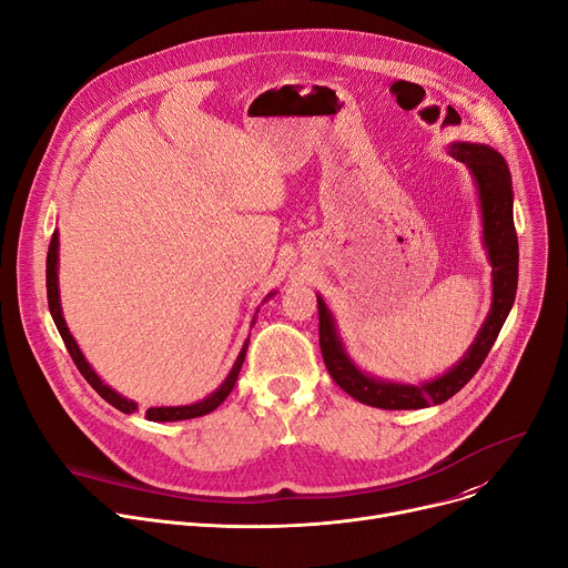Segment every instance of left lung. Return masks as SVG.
Returning a JSON list of instances; mask_svg holds the SVG:
<instances>
[{
	"instance_id": "obj_1",
	"label": "left lung",
	"mask_w": 568,
	"mask_h": 568,
	"mask_svg": "<svg viewBox=\"0 0 568 568\" xmlns=\"http://www.w3.org/2000/svg\"><path fill=\"white\" fill-rule=\"evenodd\" d=\"M449 154L465 163L479 193L484 221V248L493 266V304L479 334L467 347L463 359L444 375L422 382L400 384L364 373L356 366L341 341L336 320L317 294L320 313V349L334 382L354 400L379 409H422L439 405L456 396L481 368L501 326L511 313L518 290V236L514 225V186L511 172L499 152L488 144L452 142Z\"/></svg>"
}]
</instances>
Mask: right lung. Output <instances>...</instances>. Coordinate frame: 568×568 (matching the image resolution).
I'll list each match as a JSON object with an SVG mask.
<instances>
[{"instance_id":"obj_1","label":"right lung","mask_w":568,"mask_h":568,"mask_svg":"<svg viewBox=\"0 0 568 568\" xmlns=\"http://www.w3.org/2000/svg\"><path fill=\"white\" fill-rule=\"evenodd\" d=\"M57 272H59V232L54 230V234H52V239H50V248H48V262H45V285H48V306H50V315H52V320H54V324H57L59 336L64 338V345H67V349H69V354H71V359L75 362V366H78V371L82 373V377L94 386V392H97L103 400H108L112 407H116L119 412L133 414V412L138 409V403H135V400H129V398L122 396V394H116L114 389H110V386L97 375V371L87 364L84 354L80 352L75 338L71 336L69 326H67V320H64V315H62V302H59V276H57ZM274 294H276V292H268L266 300H268V296H274ZM266 300H264V302H266ZM253 324H255V322H253ZM246 349H248V341L244 343V347H242V352H239L232 371L227 373V377L223 379V384L219 386V389H216L214 394H209L206 398H202V400H197V403H191V405L149 407V409H146V419H149V422H159V424H161V422H184V419H195V416H204V414H209V412H214V409L230 396V392L234 389V382H236V377H239V371H242V364H244V359H246Z\"/></svg>"}]
</instances>
